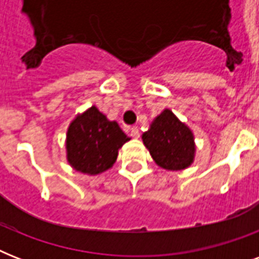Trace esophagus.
I'll use <instances>...</instances> for the list:
<instances>
[{"instance_id": "1", "label": "esophagus", "mask_w": 259, "mask_h": 259, "mask_svg": "<svg viewBox=\"0 0 259 259\" xmlns=\"http://www.w3.org/2000/svg\"><path fill=\"white\" fill-rule=\"evenodd\" d=\"M130 136H132L133 138L140 137V129H138L137 126H133V127H130Z\"/></svg>"}]
</instances>
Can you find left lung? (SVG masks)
I'll use <instances>...</instances> for the list:
<instances>
[{"mask_svg":"<svg viewBox=\"0 0 259 259\" xmlns=\"http://www.w3.org/2000/svg\"><path fill=\"white\" fill-rule=\"evenodd\" d=\"M142 141L157 165L180 170L191 165L195 144L191 130L177 119L170 110H164L142 134Z\"/></svg>","mask_w":259,"mask_h":259,"instance_id":"obj_1","label":"left lung"}]
</instances>
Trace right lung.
I'll return each mask as SVG.
<instances>
[{"instance_id":"obj_1","label":"right lung","mask_w":259,"mask_h":259,"mask_svg":"<svg viewBox=\"0 0 259 259\" xmlns=\"http://www.w3.org/2000/svg\"><path fill=\"white\" fill-rule=\"evenodd\" d=\"M130 138L115 121L93 106L78 115L67 132V158L79 172L98 175L113 166L118 149Z\"/></svg>"}]
</instances>
